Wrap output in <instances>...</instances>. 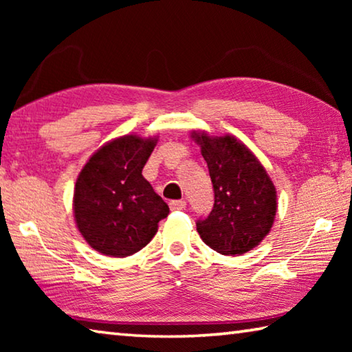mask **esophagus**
Wrapping results in <instances>:
<instances>
[{
    "label": "esophagus",
    "mask_w": 352,
    "mask_h": 352,
    "mask_svg": "<svg viewBox=\"0 0 352 352\" xmlns=\"http://www.w3.org/2000/svg\"><path fill=\"white\" fill-rule=\"evenodd\" d=\"M169 208L172 211L184 210V208H186V201H184V200H172L169 204Z\"/></svg>",
    "instance_id": "obj_1"
}]
</instances>
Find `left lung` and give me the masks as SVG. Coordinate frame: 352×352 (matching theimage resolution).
I'll list each match as a JSON object with an SVG mask.
<instances>
[{
	"label": "left lung",
	"mask_w": 352,
	"mask_h": 352,
	"mask_svg": "<svg viewBox=\"0 0 352 352\" xmlns=\"http://www.w3.org/2000/svg\"><path fill=\"white\" fill-rule=\"evenodd\" d=\"M194 136L214 190L211 212L195 222L201 241L220 254L247 253L269 234L276 214V189L241 141L230 135Z\"/></svg>",
	"instance_id": "1"
}]
</instances>
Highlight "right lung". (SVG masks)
<instances>
[{
    "label": "right lung",
    "instance_id": "1",
    "mask_svg": "<svg viewBox=\"0 0 352 352\" xmlns=\"http://www.w3.org/2000/svg\"><path fill=\"white\" fill-rule=\"evenodd\" d=\"M155 142L126 135L107 142L83 166L74 188V217L99 253L126 258L140 252L168 217V204L142 177Z\"/></svg>",
    "mask_w": 352,
    "mask_h": 352
}]
</instances>
